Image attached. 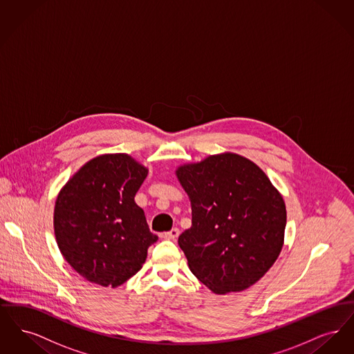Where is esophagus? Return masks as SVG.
I'll return each mask as SVG.
<instances>
[{
  "instance_id": "1",
  "label": "esophagus",
  "mask_w": 354,
  "mask_h": 354,
  "mask_svg": "<svg viewBox=\"0 0 354 354\" xmlns=\"http://www.w3.org/2000/svg\"><path fill=\"white\" fill-rule=\"evenodd\" d=\"M163 239L166 240H175L178 236H179V230L178 228H172L169 232H165L163 234Z\"/></svg>"
}]
</instances>
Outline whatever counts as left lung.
Instances as JSON below:
<instances>
[{
	"label": "left lung",
	"mask_w": 354,
	"mask_h": 354,
	"mask_svg": "<svg viewBox=\"0 0 354 354\" xmlns=\"http://www.w3.org/2000/svg\"><path fill=\"white\" fill-rule=\"evenodd\" d=\"M192 209L179 236L191 272L214 293L259 281L284 244L286 203L264 171L232 152L176 169Z\"/></svg>",
	"instance_id": "left-lung-1"
}]
</instances>
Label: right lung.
Returning <instances> with one entry per match:
<instances>
[{"label": "right lung", "mask_w": 354, "mask_h": 354, "mask_svg": "<svg viewBox=\"0 0 354 354\" xmlns=\"http://www.w3.org/2000/svg\"><path fill=\"white\" fill-rule=\"evenodd\" d=\"M147 172L126 153H106L87 162L58 194L57 244L86 280L115 288L146 261L158 236L134 198Z\"/></svg>", "instance_id": "obj_1"}]
</instances>
